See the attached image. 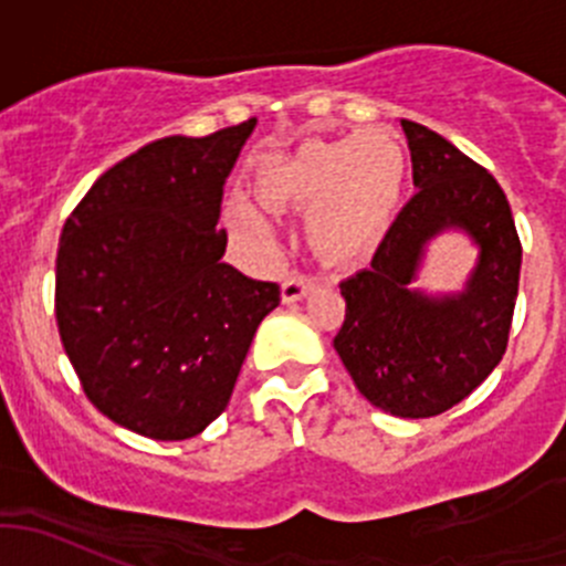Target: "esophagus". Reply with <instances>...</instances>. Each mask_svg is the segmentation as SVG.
Masks as SVG:
<instances>
[{
    "instance_id": "1",
    "label": "esophagus",
    "mask_w": 566,
    "mask_h": 566,
    "mask_svg": "<svg viewBox=\"0 0 566 566\" xmlns=\"http://www.w3.org/2000/svg\"><path fill=\"white\" fill-rule=\"evenodd\" d=\"M312 290H315V279L295 273V276L284 279L282 301H284V304H295V301H304L306 295L312 293Z\"/></svg>"
}]
</instances>
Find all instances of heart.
<instances>
[{"instance_id": "heart-1", "label": "heart", "mask_w": 566, "mask_h": 566, "mask_svg": "<svg viewBox=\"0 0 566 566\" xmlns=\"http://www.w3.org/2000/svg\"><path fill=\"white\" fill-rule=\"evenodd\" d=\"M405 186V150L389 130L304 142L256 167L254 191L268 210H310V238L331 262L373 254L389 230ZM227 224L249 241L268 221L249 199L227 202Z\"/></svg>"}]
</instances>
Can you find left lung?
Instances as JSON below:
<instances>
[{
	"instance_id": "obj_1",
	"label": "left lung",
	"mask_w": 566,
	"mask_h": 566,
	"mask_svg": "<svg viewBox=\"0 0 566 566\" xmlns=\"http://www.w3.org/2000/svg\"><path fill=\"white\" fill-rule=\"evenodd\" d=\"M399 123L419 191L399 210L373 265L339 284L347 310L334 347L375 408L430 419L499 367L523 249L495 177L436 130ZM443 231H462L478 247V262L458 294H424L415 279L426 247Z\"/></svg>"
}]
</instances>
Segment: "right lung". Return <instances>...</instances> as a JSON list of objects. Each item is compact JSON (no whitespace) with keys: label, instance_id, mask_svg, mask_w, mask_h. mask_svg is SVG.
Masks as SVG:
<instances>
[{"label":"right lung","instance_id":"add662e5","mask_svg":"<svg viewBox=\"0 0 566 566\" xmlns=\"http://www.w3.org/2000/svg\"><path fill=\"white\" fill-rule=\"evenodd\" d=\"M256 119L167 136L114 164L62 227L56 325L90 402L153 441L199 436L230 402L279 284L221 262L224 180Z\"/></svg>","mask_w":566,"mask_h":566}]
</instances>
